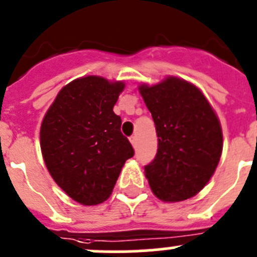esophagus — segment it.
<instances>
[{"mask_svg":"<svg viewBox=\"0 0 257 257\" xmlns=\"http://www.w3.org/2000/svg\"><path fill=\"white\" fill-rule=\"evenodd\" d=\"M129 141H131V143L133 145V147H137V137L136 136H132L131 140Z\"/></svg>","mask_w":257,"mask_h":257,"instance_id":"1","label":"esophagus"}]
</instances>
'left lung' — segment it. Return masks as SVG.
<instances>
[{
    "instance_id": "1",
    "label": "left lung",
    "mask_w": 257,
    "mask_h": 257,
    "mask_svg": "<svg viewBox=\"0 0 257 257\" xmlns=\"http://www.w3.org/2000/svg\"><path fill=\"white\" fill-rule=\"evenodd\" d=\"M158 137L156 157L145 167L151 190L167 203L193 198L214 174L223 148L219 119L193 83L177 77L141 85Z\"/></svg>"
}]
</instances>
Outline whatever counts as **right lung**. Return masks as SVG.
Masks as SVG:
<instances>
[{
	"instance_id": "right-lung-1",
	"label": "right lung",
	"mask_w": 257,
	"mask_h": 257,
	"mask_svg": "<svg viewBox=\"0 0 257 257\" xmlns=\"http://www.w3.org/2000/svg\"><path fill=\"white\" fill-rule=\"evenodd\" d=\"M125 85L86 76L64 86L40 126L45 166L57 185L83 205L100 204L134 150L112 111Z\"/></svg>"
}]
</instances>
